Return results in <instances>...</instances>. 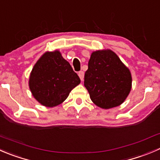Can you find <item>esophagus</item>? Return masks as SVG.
Listing matches in <instances>:
<instances>
[{
	"instance_id": "1",
	"label": "esophagus",
	"mask_w": 160,
	"mask_h": 160,
	"mask_svg": "<svg viewBox=\"0 0 160 160\" xmlns=\"http://www.w3.org/2000/svg\"><path fill=\"white\" fill-rule=\"evenodd\" d=\"M78 75H79V77H80L81 81H83V77H84V72H83V71H80V72H78Z\"/></svg>"
}]
</instances>
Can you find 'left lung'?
Segmentation results:
<instances>
[{
  "instance_id": "left-lung-1",
  "label": "left lung",
  "mask_w": 160,
  "mask_h": 160,
  "mask_svg": "<svg viewBox=\"0 0 160 160\" xmlns=\"http://www.w3.org/2000/svg\"><path fill=\"white\" fill-rule=\"evenodd\" d=\"M131 85L129 69L115 52L109 49L92 52L84 86L96 105L105 109L119 106L129 94Z\"/></svg>"
}]
</instances>
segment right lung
Instances as JSON below:
<instances>
[{
  "label": "right lung",
  "mask_w": 160,
  "mask_h": 160,
  "mask_svg": "<svg viewBox=\"0 0 160 160\" xmlns=\"http://www.w3.org/2000/svg\"><path fill=\"white\" fill-rule=\"evenodd\" d=\"M80 79L58 51L47 52L31 71L29 87L34 98L46 107L62 103Z\"/></svg>",
  "instance_id": "obj_1"
}]
</instances>
